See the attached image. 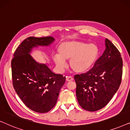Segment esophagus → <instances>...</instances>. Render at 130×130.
Here are the masks:
<instances>
[{
    "instance_id": "obj_1",
    "label": "esophagus",
    "mask_w": 130,
    "mask_h": 130,
    "mask_svg": "<svg viewBox=\"0 0 130 130\" xmlns=\"http://www.w3.org/2000/svg\"><path fill=\"white\" fill-rule=\"evenodd\" d=\"M66 80L67 82L73 81V78L72 77H71V76H68V77H66Z\"/></svg>"
}]
</instances>
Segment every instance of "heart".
<instances>
[{"mask_svg": "<svg viewBox=\"0 0 130 130\" xmlns=\"http://www.w3.org/2000/svg\"><path fill=\"white\" fill-rule=\"evenodd\" d=\"M98 54L99 49L96 44L72 40L58 46L57 54L53 56V60L59 70L64 69L65 61L69 60V66L74 72L84 73L91 69Z\"/></svg>", "mask_w": 130, "mask_h": 130, "instance_id": "obj_1", "label": "heart"}]
</instances>
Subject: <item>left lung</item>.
<instances>
[{
	"label": "left lung",
	"mask_w": 130,
	"mask_h": 130,
	"mask_svg": "<svg viewBox=\"0 0 130 130\" xmlns=\"http://www.w3.org/2000/svg\"><path fill=\"white\" fill-rule=\"evenodd\" d=\"M105 50L86 73L76 74V97L80 106L93 112L102 109L112 98L121 82L122 59L117 47L106 38Z\"/></svg>",
	"instance_id": "left-lung-1"
}]
</instances>
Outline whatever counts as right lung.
Segmentation results:
<instances>
[{"instance_id":"1","label":"right lung","mask_w":130,"mask_h":130,"mask_svg":"<svg viewBox=\"0 0 130 130\" xmlns=\"http://www.w3.org/2000/svg\"><path fill=\"white\" fill-rule=\"evenodd\" d=\"M54 41L52 37H28L16 50L11 61L14 89L28 108L38 113L47 112L56 105L66 77L37 62L30 54L34 48L49 46Z\"/></svg>"}]
</instances>
